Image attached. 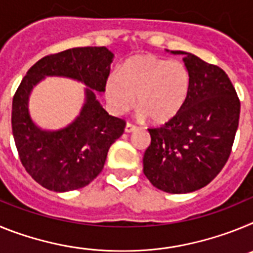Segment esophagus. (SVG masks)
<instances>
[{"label": "esophagus", "mask_w": 253, "mask_h": 253, "mask_svg": "<svg viewBox=\"0 0 253 253\" xmlns=\"http://www.w3.org/2000/svg\"><path fill=\"white\" fill-rule=\"evenodd\" d=\"M124 130H125V133H133V131L137 130V126L133 124H130V123H126Z\"/></svg>", "instance_id": "obj_1"}]
</instances>
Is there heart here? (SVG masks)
I'll use <instances>...</instances> for the list:
<instances>
[{
    "mask_svg": "<svg viewBox=\"0 0 253 253\" xmlns=\"http://www.w3.org/2000/svg\"><path fill=\"white\" fill-rule=\"evenodd\" d=\"M190 90V73L185 64L156 55L129 59L119 76H110L105 96L111 111L118 115L134 104L142 118L154 124L173 119L184 106Z\"/></svg>",
    "mask_w": 253,
    "mask_h": 253,
    "instance_id": "b5f03b06",
    "label": "heart"
}]
</instances>
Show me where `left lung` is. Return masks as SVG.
<instances>
[{
    "label": "left lung",
    "instance_id": "left-lung-1",
    "mask_svg": "<svg viewBox=\"0 0 253 253\" xmlns=\"http://www.w3.org/2000/svg\"><path fill=\"white\" fill-rule=\"evenodd\" d=\"M171 53L184 55L189 95L173 119L148 129L151 146L143 157V172L165 193L186 194L207 186L224 167L238 128L241 102L222 68L191 53Z\"/></svg>",
    "mask_w": 253,
    "mask_h": 253
}]
</instances>
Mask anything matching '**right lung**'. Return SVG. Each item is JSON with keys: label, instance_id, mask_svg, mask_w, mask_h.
<instances>
[{"label": "right lung", "instance_id": "1", "mask_svg": "<svg viewBox=\"0 0 253 253\" xmlns=\"http://www.w3.org/2000/svg\"><path fill=\"white\" fill-rule=\"evenodd\" d=\"M113 59L106 46L67 49L38 60L22 78L12 100L13 139L22 166L45 189L66 193L90 184L124 131V120L109 115L96 99V93L105 91ZM45 77L71 78L86 86L79 116L58 131L38 127L28 111L31 91Z\"/></svg>", "mask_w": 253, "mask_h": 253}]
</instances>
